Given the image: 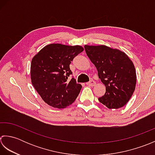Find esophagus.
<instances>
[{
  "label": "esophagus",
  "mask_w": 155,
  "mask_h": 155,
  "mask_svg": "<svg viewBox=\"0 0 155 155\" xmlns=\"http://www.w3.org/2000/svg\"><path fill=\"white\" fill-rule=\"evenodd\" d=\"M86 84L87 85V86H95V85H96V81H94V80H91L89 82H87V83H86Z\"/></svg>",
  "instance_id": "1"
}]
</instances>
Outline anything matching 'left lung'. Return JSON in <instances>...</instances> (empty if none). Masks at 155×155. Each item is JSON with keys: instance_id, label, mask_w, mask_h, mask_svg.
Returning a JSON list of instances; mask_svg holds the SVG:
<instances>
[{"instance_id": "left-lung-1", "label": "left lung", "mask_w": 155, "mask_h": 155, "mask_svg": "<svg viewBox=\"0 0 155 155\" xmlns=\"http://www.w3.org/2000/svg\"><path fill=\"white\" fill-rule=\"evenodd\" d=\"M86 54L95 65L106 93L98 98L109 109L125 106L133 94L137 74L128 56L120 50L106 45L84 46Z\"/></svg>"}]
</instances>
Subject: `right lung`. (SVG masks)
<instances>
[{
  "mask_svg": "<svg viewBox=\"0 0 155 155\" xmlns=\"http://www.w3.org/2000/svg\"><path fill=\"white\" fill-rule=\"evenodd\" d=\"M80 45L52 43L41 49L31 64V80L42 100L53 108H65L71 105L80 92L81 85L68 77L72 74L71 61L84 51Z\"/></svg>",
  "mask_w": 155,
  "mask_h": 155,
  "instance_id": "obj_1",
  "label": "right lung"
}]
</instances>
